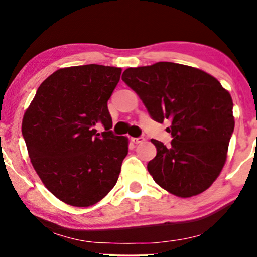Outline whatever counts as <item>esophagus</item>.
Wrapping results in <instances>:
<instances>
[{
    "instance_id": "34e87169",
    "label": "esophagus",
    "mask_w": 257,
    "mask_h": 257,
    "mask_svg": "<svg viewBox=\"0 0 257 257\" xmlns=\"http://www.w3.org/2000/svg\"><path fill=\"white\" fill-rule=\"evenodd\" d=\"M131 140L135 144H140V143H143L144 140H145V138H144V137H138V138H131Z\"/></svg>"
}]
</instances>
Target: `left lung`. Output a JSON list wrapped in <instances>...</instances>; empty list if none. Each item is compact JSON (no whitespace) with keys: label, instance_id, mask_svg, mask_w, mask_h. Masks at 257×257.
<instances>
[{"label":"left lung","instance_id":"left-lung-1","mask_svg":"<svg viewBox=\"0 0 257 257\" xmlns=\"http://www.w3.org/2000/svg\"><path fill=\"white\" fill-rule=\"evenodd\" d=\"M121 79L138 94L153 120H171L170 146L152 139L157 156L147 170L180 198L198 195L216 180L234 132L233 100L202 70L171 62L128 68Z\"/></svg>","mask_w":257,"mask_h":257}]
</instances>
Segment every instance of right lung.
Masks as SVG:
<instances>
[{
    "label": "right lung",
    "instance_id": "add662e5",
    "mask_svg": "<svg viewBox=\"0 0 257 257\" xmlns=\"http://www.w3.org/2000/svg\"><path fill=\"white\" fill-rule=\"evenodd\" d=\"M121 69L87 64L59 69L41 84L22 121L31 164L61 201L89 207L117 184L128 152L114 136L107 100ZM103 125L104 132L96 127Z\"/></svg>",
    "mask_w": 257,
    "mask_h": 257
}]
</instances>
